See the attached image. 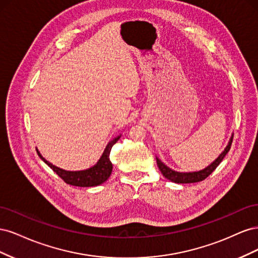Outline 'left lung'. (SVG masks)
I'll use <instances>...</instances> for the list:
<instances>
[{
    "label": "left lung",
    "mask_w": 258,
    "mask_h": 258,
    "mask_svg": "<svg viewBox=\"0 0 258 258\" xmlns=\"http://www.w3.org/2000/svg\"><path fill=\"white\" fill-rule=\"evenodd\" d=\"M232 139H233V136L230 138L229 142H228V145L226 146L224 152L220 156H218V157L215 159V161H213L210 166H208L204 170L196 171V172H186V173L185 172H177V171L171 170L169 167H167L165 165V163L161 162V160H159L158 158H156V160H157V166H158L159 170L161 171L162 175L165 176L166 178L170 179V181L174 182V183L186 184V183L201 182V181H204L205 178H207L211 173H212L213 171L216 169V167L222 162V160L224 159L226 154H227L229 152V150H230V146H231V143H232Z\"/></svg>",
    "instance_id": "1"
}]
</instances>
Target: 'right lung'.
Wrapping results in <instances>:
<instances>
[{
	"label": "right lung",
	"instance_id": "obj_1",
	"mask_svg": "<svg viewBox=\"0 0 258 258\" xmlns=\"http://www.w3.org/2000/svg\"><path fill=\"white\" fill-rule=\"evenodd\" d=\"M119 138L120 136L108 142L102 156H101L99 161L95 166L89 169L81 170V171H67L63 169H60L56 166L51 165L50 162H48L45 158H43V156L37 150L36 152H37V155L40 156V158L46 163V165H48V167L52 169L53 172H56L67 184L73 185V186H80V187H92V186H97L104 183L106 179L110 177L112 173V169H113V165L110 160V153L113 145L118 141Z\"/></svg>",
	"mask_w": 258,
	"mask_h": 258
}]
</instances>
